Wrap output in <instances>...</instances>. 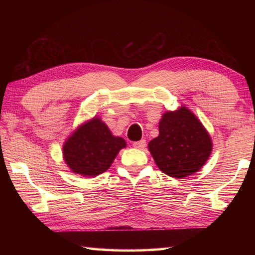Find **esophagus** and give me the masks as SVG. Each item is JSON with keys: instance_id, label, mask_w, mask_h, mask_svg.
I'll list each match as a JSON object with an SVG mask.
<instances>
[{"instance_id": "34e87169", "label": "esophagus", "mask_w": 255, "mask_h": 255, "mask_svg": "<svg viewBox=\"0 0 255 255\" xmlns=\"http://www.w3.org/2000/svg\"><path fill=\"white\" fill-rule=\"evenodd\" d=\"M132 145H133V147H136L138 149H143V148H145V146H146V140L140 139L138 141H133Z\"/></svg>"}]
</instances>
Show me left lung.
<instances>
[{"mask_svg":"<svg viewBox=\"0 0 255 255\" xmlns=\"http://www.w3.org/2000/svg\"><path fill=\"white\" fill-rule=\"evenodd\" d=\"M159 135L148 149L158 169L172 178H185L199 171L211 153V139L195 115L182 107L163 115Z\"/></svg>","mask_w":255,"mask_h":255,"instance_id":"obj_1","label":"left lung"}]
</instances>
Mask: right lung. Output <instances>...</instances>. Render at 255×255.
Masks as SVG:
<instances>
[{"label":"right lung","instance_id":"1","mask_svg":"<svg viewBox=\"0 0 255 255\" xmlns=\"http://www.w3.org/2000/svg\"><path fill=\"white\" fill-rule=\"evenodd\" d=\"M126 147L122 137L112 136L99 118L81 126L63 147L64 159L77 174L96 176L109 169L119 150Z\"/></svg>","mask_w":255,"mask_h":255}]
</instances>
